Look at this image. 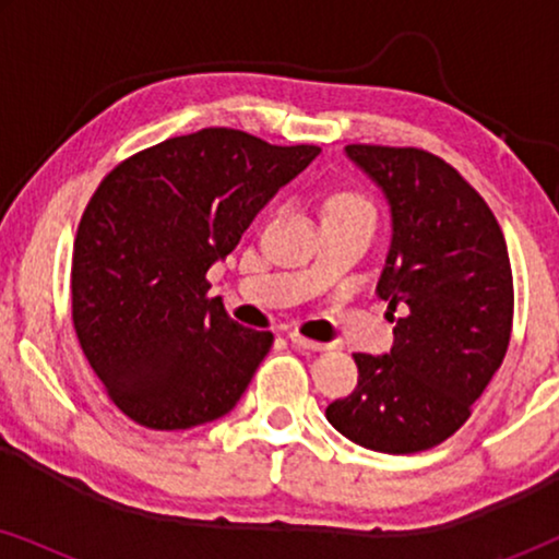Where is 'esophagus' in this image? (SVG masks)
<instances>
[{
	"instance_id": "obj_1",
	"label": "esophagus",
	"mask_w": 559,
	"mask_h": 559,
	"mask_svg": "<svg viewBox=\"0 0 559 559\" xmlns=\"http://www.w3.org/2000/svg\"><path fill=\"white\" fill-rule=\"evenodd\" d=\"M287 338H289V343H293L295 348H302V350H325V348H331V346H328V343L310 341V338H305V335H300L297 331H289Z\"/></svg>"
}]
</instances>
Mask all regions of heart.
Listing matches in <instances>:
<instances>
[{
	"instance_id": "obj_1",
	"label": "heart",
	"mask_w": 559,
	"mask_h": 559,
	"mask_svg": "<svg viewBox=\"0 0 559 559\" xmlns=\"http://www.w3.org/2000/svg\"><path fill=\"white\" fill-rule=\"evenodd\" d=\"M335 209H369V203H366L364 198H358V195L341 193V195H335L333 201H331V211H335Z\"/></svg>"
}]
</instances>
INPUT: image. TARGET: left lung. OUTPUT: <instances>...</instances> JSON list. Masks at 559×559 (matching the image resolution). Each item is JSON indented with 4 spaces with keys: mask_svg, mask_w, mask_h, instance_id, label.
Returning a JSON list of instances; mask_svg holds the SVG:
<instances>
[{
    "mask_svg": "<svg viewBox=\"0 0 559 559\" xmlns=\"http://www.w3.org/2000/svg\"><path fill=\"white\" fill-rule=\"evenodd\" d=\"M392 211L377 293L394 320L384 356L354 354L358 384L328 404L335 430L379 453L430 450L461 430L511 338L514 282L501 226L463 175L417 147L348 144Z\"/></svg>",
    "mask_w": 559,
    "mask_h": 559,
    "instance_id": "1",
    "label": "left lung"
}]
</instances>
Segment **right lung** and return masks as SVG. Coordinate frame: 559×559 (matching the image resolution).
<instances>
[{
    "label": "right lung",
    "instance_id": "obj_1",
    "mask_svg": "<svg viewBox=\"0 0 559 559\" xmlns=\"http://www.w3.org/2000/svg\"><path fill=\"white\" fill-rule=\"evenodd\" d=\"M318 155L209 127L136 152L91 195L73 243V328L136 425L188 430L247 392L274 335L234 323L205 274Z\"/></svg>",
    "mask_w": 559,
    "mask_h": 559
}]
</instances>
